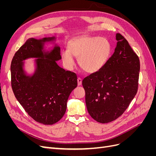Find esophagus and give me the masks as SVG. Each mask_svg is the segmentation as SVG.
<instances>
[{"mask_svg":"<svg viewBox=\"0 0 156 156\" xmlns=\"http://www.w3.org/2000/svg\"><path fill=\"white\" fill-rule=\"evenodd\" d=\"M81 84H82V79H81V78L78 77L77 78V84H78L79 86H80V85H81Z\"/></svg>","mask_w":156,"mask_h":156,"instance_id":"1","label":"esophagus"}]
</instances>
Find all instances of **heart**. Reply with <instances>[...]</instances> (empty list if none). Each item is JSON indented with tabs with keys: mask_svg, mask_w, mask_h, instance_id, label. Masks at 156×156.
I'll list each match as a JSON object with an SVG mask.
<instances>
[{
	"mask_svg": "<svg viewBox=\"0 0 156 156\" xmlns=\"http://www.w3.org/2000/svg\"><path fill=\"white\" fill-rule=\"evenodd\" d=\"M111 52L110 42L105 37L84 36L73 40L69 45V49L62 51V58L68 68H72L75 64L74 56L79 57L81 68L92 73L105 66Z\"/></svg>",
	"mask_w": 156,
	"mask_h": 156,
	"instance_id": "b5f03b06",
	"label": "heart"
}]
</instances>
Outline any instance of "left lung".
Wrapping results in <instances>:
<instances>
[{"mask_svg":"<svg viewBox=\"0 0 156 156\" xmlns=\"http://www.w3.org/2000/svg\"><path fill=\"white\" fill-rule=\"evenodd\" d=\"M114 53L105 66L82 81L88 112L100 123L120 116L137 92L140 71L139 56L128 41L118 33Z\"/></svg>","mask_w":156,"mask_h":156,"instance_id":"obj_1","label":"left lung"}]
</instances>
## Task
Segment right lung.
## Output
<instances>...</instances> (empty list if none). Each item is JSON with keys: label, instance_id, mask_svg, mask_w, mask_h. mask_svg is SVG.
I'll use <instances>...</instances> for the list:
<instances>
[{"label": "right lung", "instance_id": "right-lung-1", "mask_svg": "<svg viewBox=\"0 0 156 156\" xmlns=\"http://www.w3.org/2000/svg\"><path fill=\"white\" fill-rule=\"evenodd\" d=\"M29 38L14 55L11 63V84L17 101L31 118L39 123L52 125L64 115L70 93L77 86V75L56 64L61 59L60 49L55 47L49 53L42 51L45 41ZM37 59L35 74L28 77L22 69V60Z\"/></svg>", "mask_w": 156, "mask_h": 156}]
</instances>
